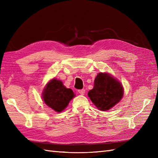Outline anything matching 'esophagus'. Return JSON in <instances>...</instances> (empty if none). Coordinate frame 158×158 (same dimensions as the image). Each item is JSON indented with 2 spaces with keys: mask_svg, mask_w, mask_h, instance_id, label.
Returning a JSON list of instances; mask_svg holds the SVG:
<instances>
[{
  "mask_svg": "<svg viewBox=\"0 0 158 158\" xmlns=\"http://www.w3.org/2000/svg\"><path fill=\"white\" fill-rule=\"evenodd\" d=\"M78 92L81 95H83L85 94V89H79V90H78Z\"/></svg>",
  "mask_w": 158,
  "mask_h": 158,
  "instance_id": "1",
  "label": "esophagus"
}]
</instances>
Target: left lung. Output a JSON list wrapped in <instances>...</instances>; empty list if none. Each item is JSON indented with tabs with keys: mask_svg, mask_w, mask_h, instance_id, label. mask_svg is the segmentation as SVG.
<instances>
[{
	"mask_svg": "<svg viewBox=\"0 0 158 158\" xmlns=\"http://www.w3.org/2000/svg\"><path fill=\"white\" fill-rule=\"evenodd\" d=\"M123 95V86L109 73H98L94 85L89 90L88 96L97 108L105 111L118 103Z\"/></svg>",
	"mask_w": 158,
	"mask_h": 158,
	"instance_id": "1",
	"label": "left lung"
}]
</instances>
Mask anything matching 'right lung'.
Listing matches in <instances>:
<instances>
[{"mask_svg":"<svg viewBox=\"0 0 158 158\" xmlns=\"http://www.w3.org/2000/svg\"><path fill=\"white\" fill-rule=\"evenodd\" d=\"M43 100L50 108L56 112H61L75 97L70 88H66L60 80L53 79L47 83L43 92Z\"/></svg>","mask_w":158,"mask_h":158,"instance_id":"add662e5","label":"right lung"}]
</instances>
